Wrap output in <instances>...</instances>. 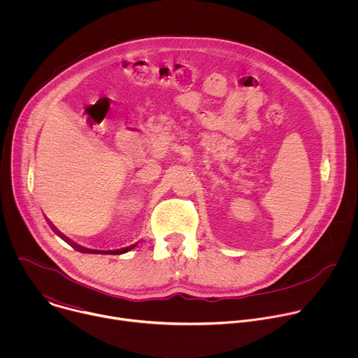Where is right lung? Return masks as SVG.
Segmentation results:
<instances>
[{
  "label": "right lung",
  "mask_w": 358,
  "mask_h": 358,
  "mask_svg": "<svg viewBox=\"0 0 358 358\" xmlns=\"http://www.w3.org/2000/svg\"><path fill=\"white\" fill-rule=\"evenodd\" d=\"M58 234H61V232H58ZM61 236L68 242V243H71L75 249H78L79 252H87V253H103V255H120V253H126V252H129V250H131L133 248H136L137 246V243H133V245H130V246H126V248H122V249H115V250H94V249H87V248H83V246H79V245H76L73 241H71L69 238H66L65 235H62L61 234Z\"/></svg>",
  "instance_id": "1"
}]
</instances>
